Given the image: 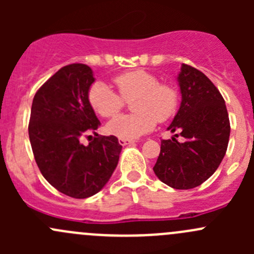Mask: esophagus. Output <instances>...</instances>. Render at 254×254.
Returning <instances> with one entry per match:
<instances>
[{
    "instance_id": "34e87169",
    "label": "esophagus",
    "mask_w": 254,
    "mask_h": 254,
    "mask_svg": "<svg viewBox=\"0 0 254 254\" xmlns=\"http://www.w3.org/2000/svg\"><path fill=\"white\" fill-rule=\"evenodd\" d=\"M136 141L135 140H125V139H119V143L120 145H131V143H135Z\"/></svg>"
}]
</instances>
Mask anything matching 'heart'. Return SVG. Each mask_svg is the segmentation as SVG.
<instances>
[{"label": "heart", "mask_w": 254, "mask_h": 254, "mask_svg": "<svg viewBox=\"0 0 254 254\" xmlns=\"http://www.w3.org/2000/svg\"><path fill=\"white\" fill-rule=\"evenodd\" d=\"M119 93L103 82H94L88 91V102L93 111L103 118H112L132 101L134 114L119 115L107 125L108 134L119 139L135 140L155 129L158 122H166L176 114L178 93L175 87L161 83L145 70H134L115 76Z\"/></svg>", "instance_id": "b5f03b06"}]
</instances>
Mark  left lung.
Wrapping results in <instances>:
<instances>
[{
	"label": "left lung",
	"mask_w": 254,
	"mask_h": 254,
	"mask_svg": "<svg viewBox=\"0 0 254 254\" xmlns=\"http://www.w3.org/2000/svg\"><path fill=\"white\" fill-rule=\"evenodd\" d=\"M182 102L168 127L179 132L161 141L153 172L175 189H191L214 175L221 163L230 137V120L219 89L201 71L182 64L178 73Z\"/></svg>",
	"instance_id": "left-lung-1"
}]
</instances>
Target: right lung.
<instances>
[{
  "mask_svg": "<svg viewBox=\"0 0 254 254\" xmlns=\"http://www.w3.org/2000/svg\"><path fill=\"white\" fill-rule=\"evenodd\" d=\"M93 82V71L84 64L61 67L35 93L28 127L42 175L76 199L94 195L106 186L122 151L113 135L94 137L87 146L79 142L82 135L101 125L88 102Z\"/></svg>",
  "mask_w": 254,
  "mask_h": 254,
  "instance_id": "obj_1",
  "label": "right lung"
}]
</instances>
